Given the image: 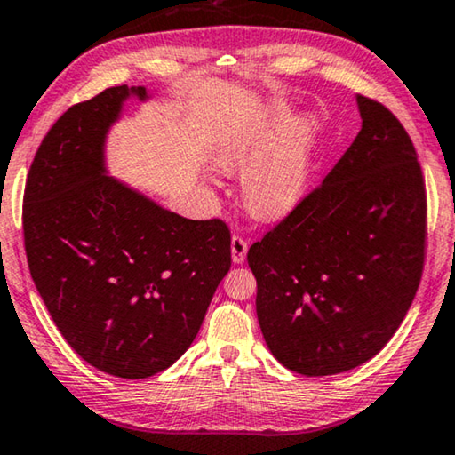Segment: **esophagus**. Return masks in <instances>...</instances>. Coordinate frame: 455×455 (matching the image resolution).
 I'll return each mask as SVG.
<instances>
[{"instance_id": "esophagus-1", "label": "esophagus", "mask_w": 455, "mask_h": 455, "mask_svg": "<svg viewBox=\"0 0 455 455\" xmlns=\"http://www.w3.org/2000/svg\"><path fill=\"white\" fill-rule=\"evenodd\" d=\"M246 254H248V242L243 240L242 235H234L232 237V260L235 264H243L246 262Z\"/></svg>"}]
</instances>
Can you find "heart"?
<instances>
[{"mask_svg":"<svg viewBox=\"0 0 455 455\" xmlns=\"http://www.w3.org/2000/svg\"><path fill=\"white\" fill-rule=\"evenodd\" d=\"M317 125L311 117L292 122V109L272 103L260 117L223 136L218 160L242 171L243 205L260 218H283L303 201L309 187Z\"/></svg>","mask_w":455,"mask_h":455,"instance_id":"b5f03b06","label":"heart"}]
</instances>
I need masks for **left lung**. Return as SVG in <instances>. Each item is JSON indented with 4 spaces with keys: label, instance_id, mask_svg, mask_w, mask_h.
Returning a JSON list of instances; mask_svg holds the SVG:
<instances>
[{
    "label": "left lung",
    "instance_id": "left-lung-1",
    "mask_svg": "<svg viewBox=\"0 0 455 455\" xmlns=\"http://www.w3.org/2000/svg\"><path fill=\"white\" fill-rule=\"evenodd\" d=\"M362 128L315 191L248 250L272 355L305 376L374 358L403 323L425 258V180L382 103L355 95Z\"/></svg>",
    "mask_w": 455,
    "mask_h": 455
}]
</instances>
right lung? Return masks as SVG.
Segmentation results:
<instances>
[{"label":"right lung","instance_id":"1","mask_svg":"<svg viewBox=\"0 0 455 455\" xmlns=\"http://www.w3.org/2000/svg\"><path fill=\"white\" fill-rule=\"evenodd\" d=\"M148 97L120 85L67 109L24 193L28 267L48 313L87 364L120 379L172 366L232 267L221 220H187L109 177L111 125L125 101Z\"/></svg>","mask_w":455,"mask_h":455}]
</instances>
